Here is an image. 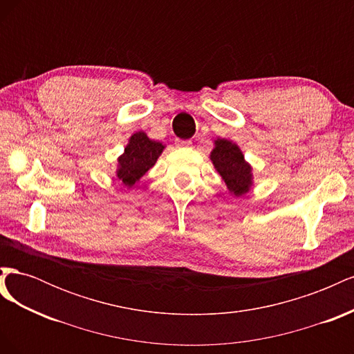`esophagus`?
I'll use <instances>...</instances> for the list:
<instances>
[{
  "label": "esophagus",
  "mask_w": 354,
  "mask_h": 354,
  "mask_svg": "<svg viewBox=\"0 0 354 354\" xmlns=\"http://www.w3.org/2000/svg\"><path fill=\"white\" fill-rule=\"evenodd\" d=\"M176 145H177V147H190L192 142L190 140H177Z\"/></svg>",
  "instance_id": "obj_1"
}]
</instances>
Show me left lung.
<instances>
[{
	"mask_svg": "<svg viewBox=\"0 0 354 354\" xmlns=\"http://www.w3.org/2000/svg\"><path fill=\"white\" fill-rule=\"evenodd\" d=\"M214 145L209 158L230 194L236 198L248 194L252 186V168L245 160L239 146L226 138H217Z\"/></svg>",
	"mask_w": 354,
	"mask_h": 354,
	"instance_id": "obj_1",
	"label": "left lung"
}]
</instances>
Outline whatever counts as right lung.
Instances as JSON below:
<instances>
[{
  "instance_id": "add662e5",
  "label": "right lung",
  "mask_w": 354,
  "mask_h": 354,
  "mask_svg": "<svg viewBox=\"0 0 354 354\" xmlns=\"http://www.w3.org/2000/svg\"><path fill=\"white\" fill-rule=\"evenodd\" d=\"M164 149L162 143L151 140L146 133H134L128 140L124 153L118 158L116 177L125 187H133L155 165Z\"/></svg>"
}]
</instances>
